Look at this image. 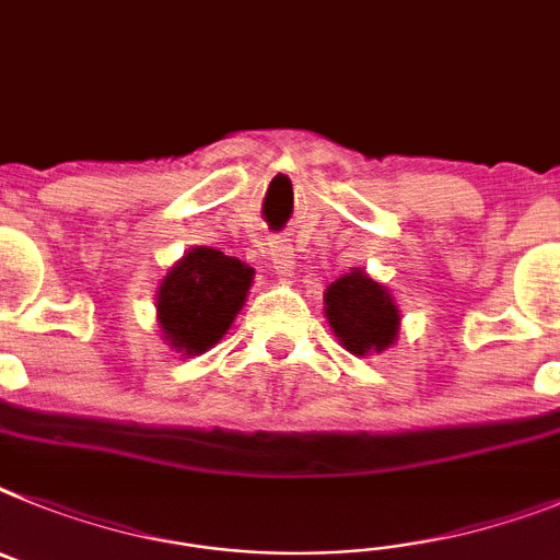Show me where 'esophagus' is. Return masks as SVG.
Segmentation results:
<instances>
[{
  "label": "esophagus",
  "instance_id": "obj_1",
  "mask_svg": "<svg viewBox=\"0 0 560 560\" xmlns=\"http://www.w3.org/2000/svg\"><path fill=\"white\" fill-rule=\"evenodd\" d=\"M269 255H271V260H275V266L280 275H291V269H294V260H291V246H285L283 241H271Z\"/></svg>",
  "mask_w": 560,
  "mask_h": 560
}]
</instances>
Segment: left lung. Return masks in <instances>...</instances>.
<instances>
[{"label":"left lung","mask_w":560,"mask_h":560,"mask_svg":"<svg viewBox=\"0 0 560 560\" xmlns=\"http://www.w3.org/2000/svg\"><path fill=\"white\" fill-rule=\"evenodd\" d=\"M326 317L339 342L357 357L385 351L399 331V312L388 289L360 269L328 285Z\"/></svg>","instance_id":"left-lung-1"}]
</instances>
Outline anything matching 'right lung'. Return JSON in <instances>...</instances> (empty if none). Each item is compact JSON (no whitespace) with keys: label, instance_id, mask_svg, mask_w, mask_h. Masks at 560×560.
<instances>
[{"label":"right lung","instance_id":"right-lung-1","mask_svg":"<svg viewBox=\"0 0 560 560\" xmlns=\"http://www.w3.org/2000/svg\"><path fill=\"white\" fill-rule=\"evenodd\" d=\"M246 262L218 248H192L158 289V323L172 348L200 353L229 331L252 285Z\"/></svg>","mask_w":560,"mask_h":560}]
</instances>
